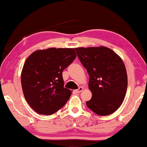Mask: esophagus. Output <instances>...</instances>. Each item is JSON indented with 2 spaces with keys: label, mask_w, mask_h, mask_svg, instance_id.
Wrapping results in <instances>:
<instances>
[{
  "label": "esophagus",
  "mask_w": 147,
  "mask_h": 147,
  "mask_svg": "<svg viewBox=\"0 0 147 147\" xmlns=\"http://www.w3.org/2000/svg\"><path fill=\"white\" fill-rule=\"evenodd\" d=\"M83 89H84V88L83 87H82V86H80V87H79L78 88V89H76V90H74V91H75L76 93H80V92L81 91H82V90H83Z\"/></svg>",
  "instance_id": "obj_1"
}]
</instances>
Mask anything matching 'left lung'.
Returning <instances> with one entry per match:
<instances>
[{"label": "left lung", "instance_id": "8db88e82", "mask_svg": "<svg viewBox=\"0 0 147 147\" xmlns=\"http://www.w3.org/2000/svg\"><path fill=\"white\" fill-rule=\"evenodd\" d=\"M75 50L90 76L88 88L92 98L86 105L98 115L112 114L121 107L127 92V73L123 60L106 47Z\"/></svg>", "mask_w": 147, "mask_h": 147}]
</instances>
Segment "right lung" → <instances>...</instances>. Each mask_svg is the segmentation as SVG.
I'll use <instances>...</instances> for the list:
<instances>
[{"label": "right lung", "instance_id": "add662e5", "mask_svg": "<svg viewBox=\"0 0 147 147\" xmlns=\"http://www.w3.org/2000/svg\"><path fill=\"white\" fill-rule=\"evenodd\" d=\"M76 57L74 49L50 48L33 52L24 64L21 85L30 107L40 115H53L66 104L72 91L64 87L63 71Z\"/></svg>", "mask_w": 147, "mask_h": 147}]
</instances>
